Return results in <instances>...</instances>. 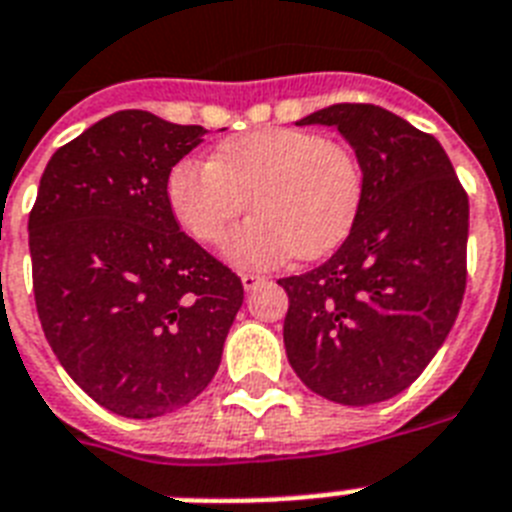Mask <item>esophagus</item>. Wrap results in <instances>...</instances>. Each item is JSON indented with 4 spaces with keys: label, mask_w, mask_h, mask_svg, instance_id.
<instances>
[{
    "label": "esophagus",
    "mask_w": 512,
    "mask_h": 512,
    "mask_svg": "<svg viewBox=\"0 0 512 512\" xmlns=\"http://www.w3.org/2000/svg\"><path fill=\"white\" fill-rule=\"evenodd\" d=\"M265 281V276H260V273H242V284H244V289H255L257 284H263Z\"/></svg>",
    "instance_id": "1"
}]
</instances>
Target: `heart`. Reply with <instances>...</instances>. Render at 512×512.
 Wrapping results in <instances>:
<instances>
[{
	"label": "heart",
	"instance_id": "obj_1",
	"mask_svg": "<svg viewBox=\"0 0 512 512\" xmlns=\"http://www.w3.org/2000/svg\"><path fill=\"white\" fill-rule=\"evenodd\" d=\"M176 220L202 244H223L236 220L257 213L231 236L228 255L247 268L286 257L328 255L350 236L363 207V165L347 144L302 128H257L215 149L213 160L186 157L165 181Z\"/></svg>",
	"mask_w": 512,
	"mask_h": 512
}]
</instances>
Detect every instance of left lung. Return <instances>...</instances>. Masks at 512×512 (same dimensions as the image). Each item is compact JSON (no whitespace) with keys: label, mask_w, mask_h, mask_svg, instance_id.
<instances>
[{"label":"left lung","mask_w":512,"mask_h":512,"mask_svg":"<svg viewBox=\"0 0 512 512\" xmlns=\"http://www.w3.org/2000/svg\"><path fill=\"white\" fill-rule=\"evenodd\" d=\"M336 126L365 194L344 244L278 278L284 347L307 389L339 405L384 402L421 376L463 305L468 194L442 144L376 105H331L299 126Z\"/></svg>","instance_id":"1"}]
</instances>
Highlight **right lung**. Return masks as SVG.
Returning <instances> with one entry per match:
<instances>
[{"label":"right lung","mask_w":512,"mask_h":512,"mask_svg":"<svg viewBox=\"0 0 512 512\" xmlns=\"http://www.w3.org/2000/svg\"><path fill=\"white\" fill-rule=\"evenodd\" d=\"M202 134L144 110L102 118L54 152L28 215L49 347L91 400L126 418L205 392L244 302L242 278L181 231L165 194Z\"/></svg>","instance_id":"add662e5"}]
</instances>
